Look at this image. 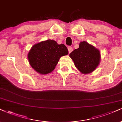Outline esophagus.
<instances>
[{"label":"esophagus","mask_w":122,"mask_h":122,"mask_svg":"<svg viewBox=\"0 0 122 122\" xmlns=\"http://www.w3.org/2000/svg\"><path fill=\"white\" fill-rule=\"evenodd\" d=\"M68 52H69V53H71V52L72 51L73 49L71 47H70V46H69V47H68Z\"/></svg>","instance_id":"34e87169"}]
</instances>
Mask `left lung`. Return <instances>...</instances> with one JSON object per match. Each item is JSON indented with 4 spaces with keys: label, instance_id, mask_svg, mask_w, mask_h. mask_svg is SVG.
Segmentation results:
<instances>
[{
    "label": "left lung",
    "instance_id": "left-lung-1",
    "mask_svg": "<svg viewBox=\"0 0 122 122\" xmlns=\"http://www.w3.org/2000/svg\"><path fill=\"white\" fill-rule=\"evenodd\" d=\"M75 65L81 72L85 74L93 72L100 61V52L86 42H80L79 47L70 54Z\"/></svg>",
    "mask_w": 122,
    "mask_h": 122
}]
</instances>
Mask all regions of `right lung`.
Instances as JSON below:
<instances>
[{"mask_svg":"<svg viewBox=\"0 0 122 122\" xmlns=\"http://www.w3.org/2000/svg\"><path fill=\"white\" fill-rule=\"evenodd\" d=\"M68 53L64 44L58 45L55 41L49 40L34 45L28 56L30 64L36 71L47 74L55 69L60 58Z\"/></svg>","mask_w":122,"mask_h":122,"instance_id":"add662e5","label":"right lung"}]
</instances>
